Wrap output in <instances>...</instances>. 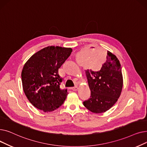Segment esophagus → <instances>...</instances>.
<instances>
[{
    "mask_svg": "<svg viewBox=\"0 0 147 147\" xmlns=\"http://www.w3.org/2000/svg\"><path fill=\"white\" fill-rule=\"evenodd\" d=\"M71 89L72 90H73V91H76V90H78V87H73V88H71Z\"/></svg>",
    "mask_w": 147,
    "mask_h": 147,
    "instance_id": "34e87169",
    "label": "esophagus"
}]
</instances>
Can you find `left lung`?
Returning a JSON list of instances; mask_svg holds the SVG:
<instances>
[{"label": "left lung", "mask_w": 147, "mask_h": 147, "mask_svg": "<svg viewBox=\"0 0 147 147\" xmlns=\"http://www.w3.org/2000/svg\"><path fill=\"white\" fill-rule=\"evenodd\" d=\"M90 96L83 102L88 110L102 113L113 106L120 97L123 77L120 61L114 54L107 52V59L98 71L86 70Z\"/></svg>", "instance_id": "8db88e82"}]
</instances>
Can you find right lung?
<instances>
[{"label":"right lung","mask_w":147,"mask_h":147,"mask_svg":"<svg viewBox=\"0 0 147 147\" xmlns=\"http://www.w3.org/2000/svg\"><path fill=\"white\" fill-rule=\"evenodd\" d=\"M71 48L48 46L38 51L26 62L21 73L23 90L37 109L51 112L62 105L67 89L60 88L63 81L58 69L71 55Z\"/></svg>","instance_id":"add662e5"}]
</instances>
